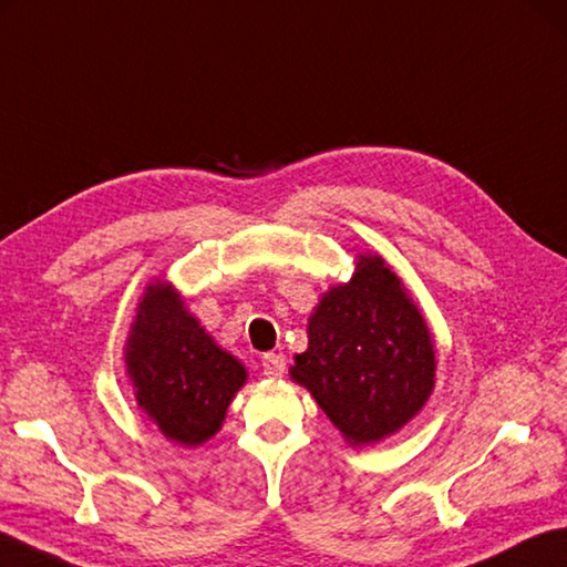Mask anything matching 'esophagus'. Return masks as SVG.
I'll return each mask as SVG.
<instances>
[{
    "label": "esophagus",
    "instance_id": "obj_1",
    "mask_svg": "<svg viewBox=\"0 0 567 567\" xmlns=\"http://www.w3.org/2000/svg\"><path fill=\"white\" fill-rule=\"evenodd\" d=\"M285 367H287V359L280 352H267L262 357V374L270 377V379H280L285 374Z\"/></svg>",
    "mask_w": 567,
    "mask_h": 567
}]
</instances>
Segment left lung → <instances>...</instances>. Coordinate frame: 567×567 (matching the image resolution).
Segmentation results:
<instances>
[{
    "instance_id": "1",
    "label": "left lung",
    "mask_w": 567,
    "mask_h": 567,
    "mask_svg": "<svg viewBox=\"0 0 567 567\" xmlns=\"http://www.w3.org/2000/svg\"><path fill=\"white\" fill-rule=\"evenodd\" d=\"M307 339L290 377L349 446L396 434L434 391V339L384 257L359 255L352 280L329 287L315 307Z\"/></svg>"
}]
</instances>
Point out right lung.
Returning <instances> with one entry per match:
<instances>
[{
	"instance_id": "1",
	"label": "right lung",
	"mask_w": 567,
	"mask_h": 567,
	"mask_svg": "<svg viewBox=\"0 0 567 567\" xmlns=\"http://www.w3.org/2000/svg\"><path fill=\"white\" fill-rule=\"evenodd\" d=\"M126 372L138 406L168 441L200 446L218 434L245 367L185 310L171 282L143 292L126 342Z\"/></svg>"
}]
</instances>
